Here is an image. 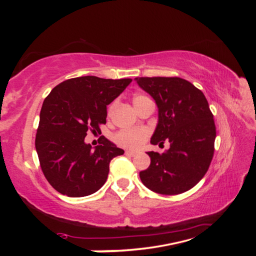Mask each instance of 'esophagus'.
I'll list each match as a JSON object with an SVG mask.
<instances>
[{"label":"esophagus","mask_w":256,"mask_h":256,"mask_svg":"<svg viewBox=\"0 0 256 256\" xmlns=\"http://www.w3.org/2000/svg\"><path fill=\"white\" fill-rule=\"evenodd\" d=\"M125 154H128V156H131V157H134V156L136 154V152H134V151H131V150H126L125 151Z\"/></svg>","instance_id":"1"}]
</instances>
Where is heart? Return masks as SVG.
Segmentation results:
<instances>
[{
	"label": "heart",
	"instance_id": "1",
	"mask_svg": "<svg viewBox=\"0 0 256 256\" xmlns=\"http://www.w3.org/2000/svg\"><path fill=\"white\" fill-rule=\"evenodd\" d=\"M149 97L144 96V94H136L133 98L134 107H136L146 100H149ZM114 104L110 105V112L114 108ZM149 136V130L146 128H128V130H122L115 134L114 140L118 144L124 146V148L128 149H138L144 144L146 138Z\"/></svg>",
	"mask_w": 256,
	"mask_h": 256
}]
</instances>
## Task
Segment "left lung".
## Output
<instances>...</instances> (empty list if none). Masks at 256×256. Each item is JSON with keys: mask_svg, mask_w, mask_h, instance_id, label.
<instances>
[{"mask_svg": "<svg viewBox=\"0 0 256 256\" xmlns=\"http://www.w3.org/2000/svg\"><path fill=\"white\" fill-rule=\"evenodd\" d=\"M138 84L152 97L159 120L151 144L170 149L146 152L150 166L140 178L152 192L176 196L194 188L209 170L214 152L216 125L209 104L200 89L177 76L136 78Z\"/></svg>", "mask_w": 256, "mask_h": 256, "instance_id": "8db88e82", "label": "left lung"}]
</instances>
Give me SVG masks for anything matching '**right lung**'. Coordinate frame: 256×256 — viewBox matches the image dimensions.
Masks as SVG:
<instances>
[{"label":"right lung","instance_id":"add662e5","mask_svg":"<svg viewBox=\"0 0 256 256\" xmlns=\"http://www.w3.org/2000/svg\"><path fill=\"white\" fill-rule=\"evenodd\" d=\"M132 79H102L86 76L60 82L45 98L34 146L48 183L63 196H90L102 188L112 158L124 154L105 136L92 149L86 132L102 133L107 105Z\"/></svg>","mask_w":256,"mask_h":256}]
</instances>
